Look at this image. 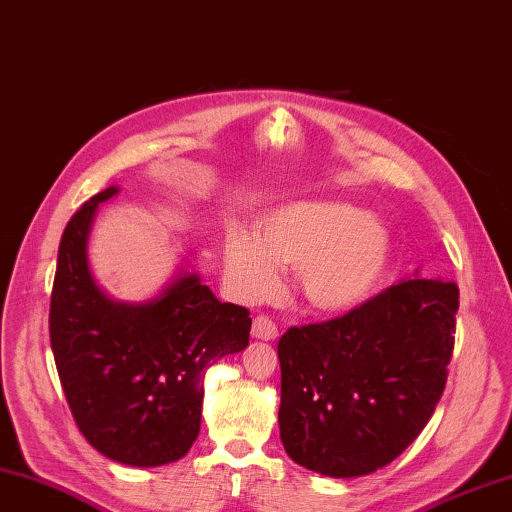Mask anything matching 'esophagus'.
<instances>
[{
  "label": "esophagus",
  "mask_w": 512,
  "mask_h": 512,
  "mask_svg": "<svg viewBox=\"0 0 512 512\" xmlns=\"http://www.w3.org/2000/svg\"><path fill=\"white\" fill-rule=\"evenodd\" d=\"M252 336L256 340H267V342L269 340H276L278 338V327L267 316H258V318H254Z\"/></svg>",
  "instance_id": "1"
}]
</instances>
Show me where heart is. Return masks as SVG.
<instances>
[{
    "label": "heart",
    "instance_id": "1",
    "mask_svg": "<svg viewBox=\"0 0 512 512\" xmlns=\"http://www.w3.org/2000/svg\"><path fill=\"white\" fill-rule=\"evenodd\" d=\"M391 258V234L380 218L333 201H296L258 218L256 236L232 229L225 265L236 294H276L283 267L298 265V285L311 307L342 314L367 302Z\"/></svg>",
    "mask_w": 512,
    "mask_h": 512
}]
</instances>
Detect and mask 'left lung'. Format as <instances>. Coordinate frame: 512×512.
Here are the masks:
<instances>
[{"instance_id": "left-lung-1", "label": "left lung", "mask_w": 512, "mask_h": 512, "mask_svg": "<svg viewBox=\"0 0 512 512\" xmlns=\"http://www.w3.org/2000/svg\"><path fill=\"white\" fill-rule=\"evenodd\" d=\"M460 289L404 278L347 316L291 327L278 342L280 440L296 464L362 477L429 424L453 356Z\"/></svg>"}]
</instances>
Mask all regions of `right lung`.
<instances>
[{"mask_svg": "<svg viewBox=\"0 0 512 512\" xmlns=\"http://www.w3.org/2000/svg\"><path fill=\"white\" fill-rule=\"evenodd\" d=\"M92 196L59 243L50 296V344L61 387L83 437L101 455L150 468L181 460L201 429L210 364L249 344L245 307L221 302L190 260L159 294L114 300L88 263V236L101 203Z\"/></svg>", "mask_w": 512, "mask_h": 512, "instance_id": "obj_1", "label": "right lung"}]
</instances>
